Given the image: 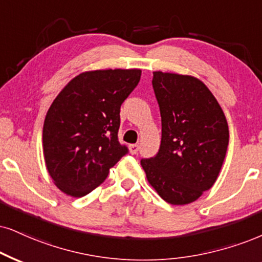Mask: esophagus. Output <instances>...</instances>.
Returning a JSON list of instances; mask_svg holds the SVG:
<instances>
[{
    "instance_id": "obj_1",
    "label": "esophagus",
    "mask_w": 262,
    "mask_h": 262,
    "mask_svg": "<svg viewBox=\"0 0 262 262\" xmlns=\"http://www.w3.org/2000/svg\"><path fill=\"white\" fill-rule=\"evenodd\" d=\"M128 150H130L131 154H136L138 151V144H130L128 146Z\"/></svg>"
}]
</instances>
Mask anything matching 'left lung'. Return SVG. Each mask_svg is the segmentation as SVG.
Wrapping results in <instances>:
<instances>
[{"label": "left lung", "instance_id": "8db88e82", "mask_svg": "<svg viewBox=\"0 0 262 262\" xmlns=\"http://www.w3.org/2000/svg\"><path fill=\"white\" fill-rule=\"evenodd\" d=\"M161 116L157 157L142 159L149 185L172 205L193 203L214 186L224 164L230 131L216 98L194 76L153 72Z\"/></svg>", "mask_w": 262, "mask_h": 262}]
</instances>
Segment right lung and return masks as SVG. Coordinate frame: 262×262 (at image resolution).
I'll use <instances>...</instances> for the list:
<instances>
[{
	"label": "right lung",
	"mask_w": 262,
	"mask_h": 262,
	"mask_svg": "<svg viewBox=\"0 0 262 262\" xmlns=\"http://www.w3.org/2000/svg\"><path fill=\"white\" fill-rule=\"evenodd\" d=\"M141 69L90 70L64 86L42 130L46 169L64 194L81 198L127 153L118 141L120 106L140 82Z\"/></svg>",
	"instance_id": "1"
}]
</instances>
